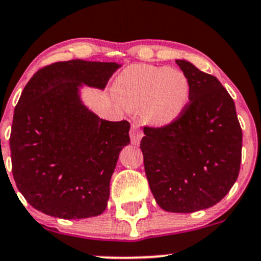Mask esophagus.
I'll list each match as a JSON object with an SVG mask.
<instances>
[{
	"label": "esophagus",
	"instance_id": "esophagus-1",
	"mask_svg": "<svg viewBox=\"0 0 261 261\" xmlns=\"http://www.w3.org/2000/svg\"><path fill=\"white\" fill-rule=\"evenodd\" d=\"M143 136H144V134H143V131H141V128L139 127V125L133 123V125H131V130H130L131 143H133L134 145H138V144L140 143V140Z\"/></svg>",
	"mask_w": 261,
	"mask_h": 261
}]
</instances>
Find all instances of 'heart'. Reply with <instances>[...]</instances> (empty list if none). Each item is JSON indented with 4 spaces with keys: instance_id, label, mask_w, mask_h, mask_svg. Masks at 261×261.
Masks as SVG:
<instances>
[{
    "instance_id": "1",
    "label": "heart",
    "mask_w": 261,
    "mask_h": 261,
    "mask_svg": "<svg viewBox=\"0 0 261 261\" xmlns=\"http://www.w3.org/2000/svg\"><path fill=\"white\" fill-rule=\"evenodd\" d=\"M114 94L126 110H140L141 120L155 127L175 122L188 107L191 83L179 69L136 64L126 68L114 84Z\"/></svg>"
}]
</instances>
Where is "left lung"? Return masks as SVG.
Returning a JSON list of instances; mask_svg holds the SVG:
<instances>
[{
    "label": "left lung",
    "instance_id": "obj_1",
    "mask_svg": "<svg viewBox=\"0 0 261 261\" xmlns=\"http://www.w3.org/2000/svg\"><path fill=\"white\" fill-rule=\"evenodd\" d=\"M191 83L188 107L175 122L144 127L140 149L150 191L164 211L210 208L230 192L241 163L243 131L225 87L187 60H175Z\"/></svg>",
    "mask_w": 261,
    "mask_h": 261
}]
</instances>
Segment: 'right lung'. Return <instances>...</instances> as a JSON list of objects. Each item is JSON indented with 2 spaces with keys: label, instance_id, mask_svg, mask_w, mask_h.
<instances>
[{
  "label": "right lung",
  "instance_id": "1",
  "mask_svg": "<svg viewBox=\"0 0 261 261\" xmlns=\"http://www.w3.org/2000/svg\"><path fill=\"white\" fill-rule=\"evenodd\" d=\"M121 65L74 59L39 69L15 107L10 149L20 193L38 211L65 220L106 210L127 121H106L81 101L83 84L103 89Z\"/></svg>",
  "mask_w": 261,
  "mask_h": 261
}]
</instances>
